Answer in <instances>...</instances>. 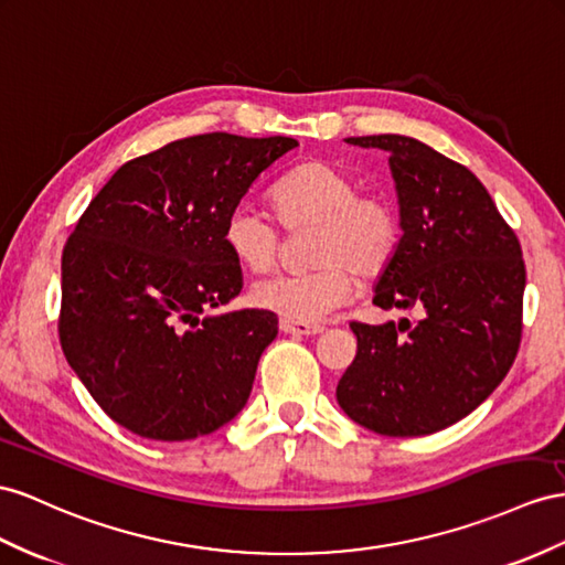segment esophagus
<instances>
[{"mask_svg":"<svg viewBox=\"0 0 565 565\" xmlns=\"http://www.w3.org/2000/svg\"><path fill=\"white\" fill-rule=\"evenodd\" d=\"M279 329L284 334H294V337H315L322 334L324 327L322 324H308V322H291V320H281Z\"/></svg>","mask_w":565,"mask_h":565,"instance_id":"esophagus-1","label":"esophagus"}]
</instances>
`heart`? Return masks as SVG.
Masks as SVG:
<instances>
[{
  "label": "heart",
  "instance_id": "1",
  "mask_svg": "<svg viewBox=\"0 0 565 565\" xmlns=\"http://www.w3.org/2000/svg\"><path fill=\"white\" fill-rule=\"evenodd\" d=\"M271 207L286 231L312 228L308 271L257 281L250 300L259 310L291 322H317L339 308L358 279H372L388 265L398 243V214L382 193H358L345 169L312 159L271 188ZM224 243L238 265L267 271L279 255L281 234L265 212L238 205L224 222Z\"/></svg>",
  "mask_w": 565,
  "mask_h": 565
}]
</instances>
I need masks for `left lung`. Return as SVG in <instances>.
<instances>
[{"label":"left lung","instance_id":"1","mask_svg":"<svg viewBox=\"0 0 565 565\" xmlns=\"http://www.w3.org/2000/svg\"><path fill=\"white\" fill-rule=\"evenodd\" d=\"M388 152L403 236L374 288L415 324L351 322L343 413L384 437H425L472 413L511 370L523 334L525 263L515 231L470 169L408 136L345 138Z\"/></svg>","mask_w":565,"mask_h":565}]
</instances>
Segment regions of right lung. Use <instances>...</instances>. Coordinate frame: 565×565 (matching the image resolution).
<instances>
[{
  "mask_svg": "<svg viewBox=\"0 0 565 565\" xmlns=\"http://www.w3.org/2000/svg\"><path fill=\"white\" fill-rule=\"evenodd\" d=\"M298 140L202 134L126 162L62 255V351L114 423L145 439L220 429L277 339L267 310L205 315L243 288L224 222Z\"/></svg>",
  "mask_w": 565,
  "mask_h": 565,
  "instance_id": "obj_1",
  "label": "right lung"
}]
</instances>
